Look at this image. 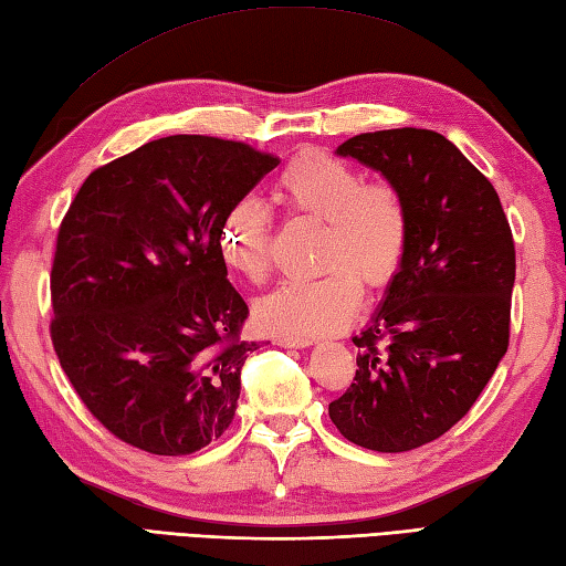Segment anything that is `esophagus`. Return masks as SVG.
<instances>
[{"instance_id":"1","label":"esophagus","mask_w":566,"mask_h":566,"mask_svg":"<svg viewBox=\"0 0 566 566\" xmlns=\"http://www.w3.org/2000/svg\"><path fill=\"white\" fill-rule=\"evenodd\" d=\"M276 345H282V347H308L311 340L308 338H294V335H280V338H276Z\"/></svg>"}]
</instances>
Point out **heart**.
<instances>
[{"instance_id":"1","label":"heart","mask_w":566,"mask_h":566,"mask_svg":"<svg viewBox=\"0 0 566 566\" xmlns=\"http://www.w3.org/2000/svg\"><path fill=\"white\" fill-rule=\"evenodd\" d=\"M276 199L294 213L326 223L321 240L323 276L286 282L264 296L255 316L264 328L314 338L350 323L369 290L387 286L406 258V203L389 182H367L363 170L328 155H306L284 167ZM272 219L258 199L245 197L228 209L221 226V258L240 280L262 284L272 270Z\"/></svg>"}]
</instances>
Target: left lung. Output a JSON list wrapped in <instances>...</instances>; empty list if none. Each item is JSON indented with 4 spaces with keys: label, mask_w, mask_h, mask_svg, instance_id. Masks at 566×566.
<instances>
[{
    "label": "left lung",
    "mask_w": 566,
    "mask_h": 566,
    "mask_svg": "<svg viewBox=\"0 0 566 566\" xmlns=\"http://www.w3.org/2000/svg\"><path fill=\"white\" fill-rule=\"evenodd\" d=\"M399 189L411 235L328 416L375 452H406L464 418L509 350L515 250L496 189L436 130L359 134L335 150Z\"/></svg>",
    "instance_id": "obj_1"
}]
</instances>
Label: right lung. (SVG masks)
Wrapping results in <instances>:
<instances>
[{
  "label": "right lung",
  "instance_id": "right-lung-1",
  "mask_svg": "<svg viewBox=\"0 0 566 566\" xmlns=\"http://www.w3.org/2000/svg\"><path fill=\"white\" fill-rule=\"evenodd\" d=\"M280 163L209 136L150 140L94 170L57 233L51 338L118 440L191 454L231 426L248 306L221 258L228 209Z\"/></svg>",
  "mask_w": 566,
  "mask_h": 566
}]
</instances>
